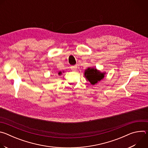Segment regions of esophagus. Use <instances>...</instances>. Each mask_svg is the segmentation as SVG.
Returning <instances> with one entry per match:
<instances>
[{
	"mask_svg": "<svg viewBox=\"0 0 148 148\" xmlns=\"http://www.w3.org/2000/svg\"><path fill=\"white\" fill-rule=\"evenodd\" d=\"M71 69L72 71H76L77 70V66H71Z\"/></svg>",
	"mask_w": 148,
	"mask_h": 148,
	"instance_id": "34e87169",
	"label": "esophagus"
}]
</instances>
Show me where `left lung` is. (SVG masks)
<instances>
[{
    "label": "left lung",
    "mask_w": 148,
    "mask_h": 148,
    "mask_svg": "<svg viewBox=\"0 0 148 148\" xmlns=\"http://www.w3.org/2000/svg\"><path fill=\"white\" fill-rule=\"evenodd\" d=\"M105 74V72H101L96 67H90L85 70L84 75L87 81H89L92 85H95L104 78Z\"/></svg>",
    "instance_id": "8db88e82"
}]
</instances>
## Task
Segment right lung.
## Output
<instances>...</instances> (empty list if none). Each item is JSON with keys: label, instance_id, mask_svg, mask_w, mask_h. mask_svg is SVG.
<instances>
[{"label": "right lung", "instance_id": "add662e5", "mask_svg": "<svg viewBox=\"0 0 148 148\" xmlns=\"http://www.w3.org/2000/svg\"><path fill=\"white\" fill-rule=\"evenodd\" d=\"M62 73H64V71H59V72L58 73V74L59 75H62Z\"/></svg>", "mask_w": 148, "mask_h": 148}]
</instances>
